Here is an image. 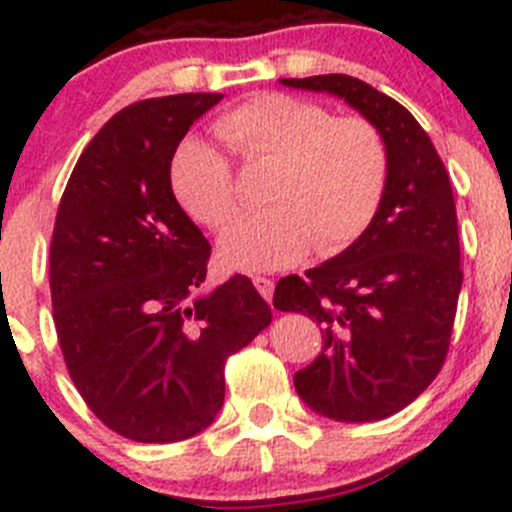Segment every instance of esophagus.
I'll return each mask as SVG.
<instances>
[{
  "mask_svg": "<svg viewBox=\"0 0 512 512\" xmlns=\"http://www.w3.org/2000/svg\"><path fill=\"white\" fill-rule=\"evenodd\" d=\"M252 285H255V287H257V292H260L262 297H265L267 302H270V299H272V292H275V282H272L270 277H260V275L252 277Z\"/></svg>",
  "mask_w": 512,
  "mask_h": 512,
  "instance_id": "obj_1",
  "label": "esophagus"
}]
</instances>
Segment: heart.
Here are the masks:
<instances>
[{"label":"heart","mask_w":512,"mask_h":512,"mask_svg":"<svg viewBox=\"0 0 512 512\" xmlns=\"http://www.w3.org/2000/svg\"><path fill=\"white\" fill-rule=\"evenodd\" d=\"M227 151L247 165H270L260 213L220 240L230 270L267 272L329 257L364 235L384 198L389 148L364 116H332L309 98L265 91L227 108L215 121ZM170 185L185 213L225 230L240 213L230 160L200 136H185L170 158Z\"/></svg>","instance_id":"1"}]
</instances>
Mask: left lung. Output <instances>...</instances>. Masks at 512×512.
<instances>
[{
  "mask_svg": "<svg viewBox=\"0 0 512 512\" xmlns=\"http://www.w3.org/2000/svg\"><path fill=\"white\" fill-rule=\"evenodd\" d=\"M280 81L344 98L389 148L364 235L304 277H282L272 299L322 329V352L294 374L299 399L334 421H379L418 399L446 361L463 285L451 180L416 118L374 86L347 74Z\"/></svg>",
  "mask_w": 512,
  "mask_h": 512,
  "instance_id": "8db88e82",
  "label": "left lung"
}]
</instances>
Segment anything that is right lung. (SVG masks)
Wrapping results in <instances>:
<instances>
[{"label":"right lung","instance_id":"1","mask_svg":"<svg viewBox=\"0 0 512 512\" xmlns=\"http://www.w3.org/2000/svg\"><path fill=\"white\" fill-rule=\"evenodd\" d=\"M223 94L131 103L81 153L49 250L56 337L71 381L138 443L195 436L225 401V361L272 312L247 277L200 292L210 245L170 185V158Z\"/></svg>","mask_w":512,"mask_h":512}]
</instances>
